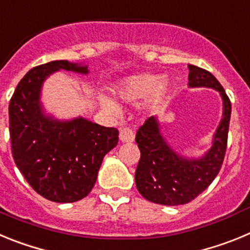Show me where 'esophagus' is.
<instances>
[{"label":"esophagus","instance_id":"1","mask_svg":"<svg viewBox=\"0 0 250 250\" xmlns=\"http://www.w3.org/2000/svg\"><path fill=\"white\" fill-rule=\"evenodd\" d=\"M119 138H120V140L123 141V143H131V141H134L135 135H134V131H132L130 127L125 126L120 130Z\"/></svg>","mask_w":250,"mask_h":250}]
</instances>
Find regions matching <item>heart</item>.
I'll use <instances>...</instances> for the list:
<instances>
[{
    "label": "heart",
    "mask_w": 250,
    "mask_h": 250,
    "mask_svg": "<svg viewBox=\"0 0 250 250\" xmlns=\"http://www.w3.org/2000/svg\"><path fill=\"white\" fill-rule=\"evenodd\" d=\"M165 87L161 85V79L155 75H138L126 79L115 89V94L125 103H139L151 96L152 101H158L163 98ZM101 105L106 111L118 114L119 107L111 99L101 96Z\"/></svg>",
    "instance_id": "obj_1"
}]
</instances>
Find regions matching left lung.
<instances>
[{"label":"left lung","mask_w":250,"mask_h":250,"mask_svg":"<svg viewBox=\"0 0 250 250\" xmlns=\"http://www.w3.org/2000/svg\"><path fill=\"white\" fill-rule=\"evenodd\" d=\"M189 86L213 87L224 101V118L214 135L213 146L198 160H187L167 145L155 118H149L138 130L135 141L140 160L135 171L139 193L149 202L182 205L191 202L213 183L224 161L228 143L231 104L220 83L209 71L189 65Z\"/></svg>","instance_id":"8db88e82"}]
</instances>
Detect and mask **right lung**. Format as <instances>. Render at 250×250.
<instances>
[{"label": "right lung", "mask_w": 250, "mask_h": 250, "mask_svg": "<svg viewBox=\"0 0 250 250\" xmlns=\"http://www.w3.org/2000/svg\"><path fill=\"white\" fill-rule=\"evenodd\" d=\"M60 68L87 74L66 60L36 66L22 77L11 98V151L26 182L55 203H74L94 188L104 156L118 144L119 131L83 118L60 123L40 106L43 80Z\"/></svg>", "instance_id": "1"}]
</instances>
